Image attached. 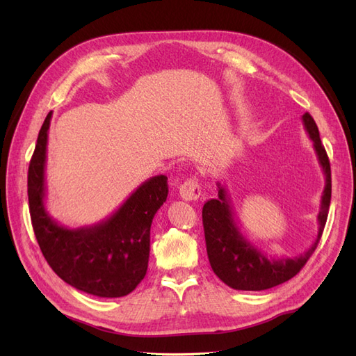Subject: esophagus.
<instances>
[{
  "mask_svg": "<svg viewBox=\"0 0 356 356\" xmlns=\"http://www.w3.org/2000/svg\"><path fill=\"white\" fill-rule=\"evenodd\" d=\"M200 186H199V179L196 177H190L187 178L182 184L179 186V196L187 200H197L200 197Z\"/></svg>",
  "mask_w": 356,
  "mask_h": 356,
  "instance_id": "34e87169",
  "label": "esophagus"
}]
</instances>
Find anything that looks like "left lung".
Masks as SVG:
<instances>
[{
	"instance_id": "1",
	"label": "left lung",
	"mask_w": 356,
	"mask_h": 356,
	"mask_svg": "<svg viewBox=\"0 0 356 356\" xmlns=\"http://www.w3.org/2000/svg\"><path fill=\"white\" fill-rule=\"evenodd\" d=\"M303 120L309 138L314 141L319 165L325 175V187L321 197V209L318 213V234L315 242L303 254L297 257L273 258L243 238L234 220L232 202L220 182L218 197L211 199L203 204L202 220L207 241L208 258L213 273L233 289L242 291H263L281 285L294 277L307 263L310 255L315 252L319 239L324 232L328 208L331 200V168L324 145L321 143L318 126L309 113H305Z\"/></svg>"
}]
</instances>
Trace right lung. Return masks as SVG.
<instances>
[{
	"label": "right lung",
	"mask_w": 356,
	"mask_h": 356,
	"mask_svg": "<svg viewBox=\"0 0 356 356\" xmlns=\"http://www.w3.org/2000/svg\"><path fill=\"white\" fill-rule=\"evenodd\" d=\"M51 113L42 123L28 169L31 221L40 250L62 281L96 297H123L143 281L149 229L168 197V177L143 182L108 218L79 229L63 227L46 211V157Z\"/></svg>",
	"instance_id": "right-lung-1"
}]
</instances>
